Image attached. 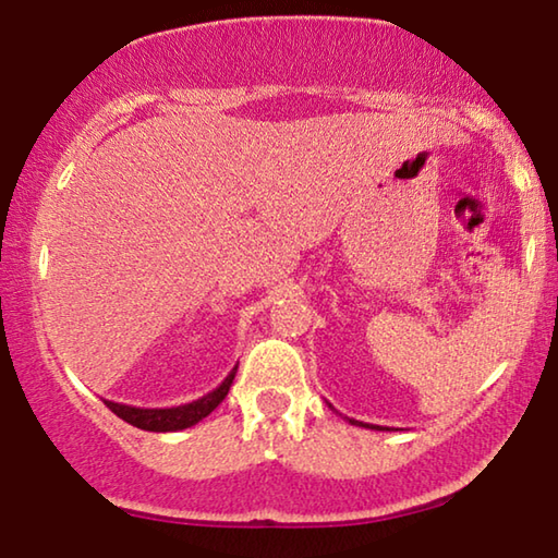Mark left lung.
I'll return each mask as SVG.
<instances>
[{"instance_id":"1","label":"left lung","mask_w":558,"mask_h":558,"mask_svg":"<svg viewBox=\"0 0 558 558\" xmlns=\"http://www.w3.org/2000/svg\"><path fill=\"white\" fill-rule=\"evenodd\" d=\"M351 425H359V427H366V429H381L379 425H366V422H356V420H349Z\"/></svg>"}]
</instances>
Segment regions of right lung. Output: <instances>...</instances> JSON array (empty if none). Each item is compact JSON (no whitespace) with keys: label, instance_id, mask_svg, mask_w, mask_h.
Here are the masks:
<instances>
[{"label":"right lung","instance_id":"add662e5","mask_svg":"<svg viewBox=\"0 0 558 558\" xmlns=\"http://www.w3.org/2000/svg\"><path fill=\"white\" fill-rule=\"evenodd\" d=\"M234 374H238V366L227 374V379L219 384L215 391H209V395H204L202 399H194L190 404L167 407V410H144V407L119 404V402H108L106 399V407L113 414H119L123 422H129V425L138 429H146V433H177V429L197 425L199 420H204L209 412L217 410L219 402H222L227 391L232 387Z\"/></svg>","mask_w":558,"mask_h":558}]
</instances>
